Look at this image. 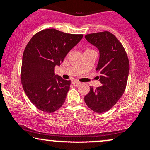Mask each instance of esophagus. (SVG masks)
<instances>
[{
    "instance_id": "1",
    "label": "esophagus",
    "mask_w": 150,
    "mask_h": 150,
    "mask_svg": "<svg viewBox=\"0 0 150 150\" xmlns=\"http://www.w3.org/2000/svg\"><path fill=\"white\" fill-rule=\"evenodd\" d=\"M72 84H73V85H74V86H78L80 85V82H78V81L73 80V81H72Z\"/></svg>"
}]
</instances>
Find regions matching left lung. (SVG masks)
I'll use <instances>...</instances> for the list:
<instances>
[{
    "instance_id": "1",
    "label": "left lung",
    "mask_w": 150,
    "mask_h": 150,
    "mask_svg": "<svg viewBox=\"0 0 150 150\" xmlns=\"http://www.w3.org/2000/svg\"><path fill=\"white\" fill-rule=\"evenodd\" d=\"M85 39L99 50L96 71L100 74L99 78L102 85L96 89L91 87L85 101L93 111L104 113L114 106L124 93L130 63L123 46L110 32L86 34Z\"/></svg>"
}]
</instances>
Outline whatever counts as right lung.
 Returning <instances> with one entry per match:
<instances>
[{
  "mask_svg": "<svg viewBox=\"0 0 150 150\" xmlns=\"http://www.w3.org/2000/svg\"><path fill=\"white\" fill-rule=\"evenodd\" d=\"M82 37L46 29L34 34L26 46L21 82L27 97L41 111L53 113L65 102L71 82L55 75V66L61 65Z\"/></svg>",
  "mask_w": 150,
  "mask_h": 150,
  "instance_id": "obj_1",
  "label": "right lung"
}]
</instances>
